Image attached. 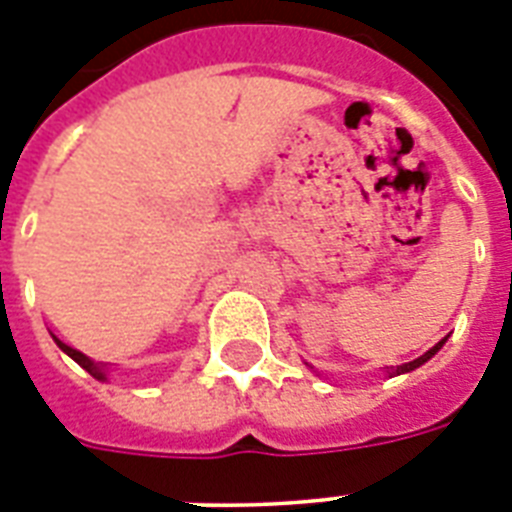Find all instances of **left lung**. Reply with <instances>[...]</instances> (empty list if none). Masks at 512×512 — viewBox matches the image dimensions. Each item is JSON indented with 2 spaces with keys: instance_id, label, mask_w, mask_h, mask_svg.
Instances as JSON below:
<instances>
[{
  "instance_id": "left-lung-1",
  "label": "left lung",
  "mask_w": 512,
  "mask_h": 512,
  "mask_svg": "<svg viewBox=\"0 0 512 512\" xmlns=\"http://www.w3.org/2000/svg\"><path fill=\"white\" fill-rule=\"evenodd\" d=\"M446 342V337L441 342H436V345H433V348L428 350V353H422L420 358H414V361H409V364H401V366H390L388 369V374L390 377H396V374H406V372H414V369H417V366H422L425 364V361H430V358L436 356L438 350H441V345H444Z\"/></svg>"
}]
</instances>
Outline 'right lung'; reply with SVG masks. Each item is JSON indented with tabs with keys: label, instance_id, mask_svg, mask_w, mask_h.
Returning <instances> with one entry per match:
<instances>
[{
	"label": "right lung",
	"instance_id": "right-lung-1",
	"mask_svg": "<svg viewBox=\"0 0 512 512\" xmlns=\"http://www.w3.org/2000/svg\"><path fill=\"white\" fill-rule=\"evenodd\" d=\"M55 342H58V348L63 350V353H68V356L74 358L76 364L82 366V369H87V372H90L95 380H106V369H103V366L95 364V361H90V358L84 356V353H79V350L71 348V345H66V342H60L58 337H55Z\"/></svg>",
	"mask_w": 512,
	"mask_h": 512
}]
</instances>
